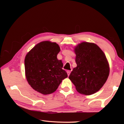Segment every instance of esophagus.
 Here are the masks:
<instances>
[{
  "mask_svg": "<svg viewBox=\"0 0 124 124\" xmlns=\"http://www.w3.org/2000/svg\"><path fill=\"white\" fill-rule=\"evenodd\" d=\"M67 74H68V75L69 76V75H70V74L71 70H67Z\"/></svg>",
  "mask_w": 124,
  "mask_h": 124,
  "instance_id": "1",
  "label": "esophagus"
}]
</instances>
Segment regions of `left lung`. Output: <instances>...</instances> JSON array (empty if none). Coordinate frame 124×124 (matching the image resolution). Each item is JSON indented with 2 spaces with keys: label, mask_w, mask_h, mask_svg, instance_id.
<instances>
[{
  "label": "left lung",
  "mask_w": 124,
  "mask_h": 124,
  "mask_svg": "<svg viewBox=\"0 0 124 124\" xmlns=\"http://www.w3.org/2000/svg\"><path fill=\"white\" fill-rule=\"evenodd\" d=\"M74 51L77 66L69 79L79 93L91 95L101 89L109 74V64L103 51L95 43L82 42Z\"/></svg>",
  "instance_id": "1"
}]
</instances>
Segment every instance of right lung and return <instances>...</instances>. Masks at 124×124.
I'll return each mask as SVG.
<instances>
[{"label": "right lung", "mask_w": 124, "mask_h": 124, "mask_svg": "<svg viewBox=\"0 0 124 124\" xmlns=\"http://www.w3.org/2000/svg\"><path fill=\"white\" fill-rule=\"evenodd\" d=\"M60 50L57 43L43 41L35 45L25 57L27 80L33 89L43 95L53 93L68 77L62 69V60L57 58Z\"/></svg>", "instance_id": "1"}]
</instances>
